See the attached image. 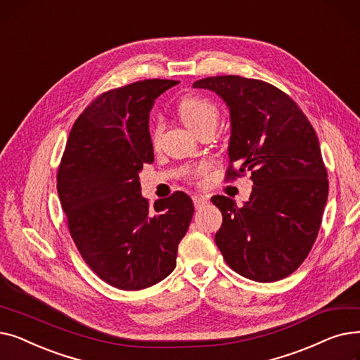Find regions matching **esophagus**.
<instances>
[{
	"label": "esophagus",
	"instance_id": "1",
	"mask_svg": "<svg viewBox=\"0 0 360 360\" xmlns=\"http://www.w3.org/2000/svg\"><path fill=\"white\" fill-rule=\"evenodd\" d=\"M193 201H194L195 209H201L202 205H205L207 202H209V197L201 195V194H195V195L193 197Z\"/></svg>",
	"mask_w": 360,
	"mask_h": 360
}]
</instances>
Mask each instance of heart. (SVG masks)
Returning <instances> with one entry per match:
<instances>
[{
  "label": "heart",
  "mask_w": 360,
  "mask_h": 360,
  "mask_svg": "<svg viewBox=\"0 0 360 360\" xmlns=\"http://www.w3.org/2000/svg\"><path fill=\"white\" fill-rule=\"evenodd\" d=\"M178 113L182 122L191 129L194 134L205 129H216L219 121V112L217 108L204 98L198 96H185L178 105ZM163 131V122L156 120L150 127V134L153 143H158Z\"/></svg>",
  "instance_id": "heart-1"
}]
</instances>
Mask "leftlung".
Here are the masks:
<instances>
[{"label":"left lung","mask_w":360,"mask_h":360,"mask_svg":"<svg viewBox=\"0 0 360 360\" xmlns=\"http://www.w3.org/2000/svg\"><path fill=\"white\" fill-rule=\"evenodd\" d=\"M214 91L231 115L228 155L238 176L251 170L250 200L242 207L214 195L223 214L214 240L228 266L254 281L292 274L316 239L328 197L319 141L299 106L277 87L239 75L193 84Z\"/></svg>","instance_id":"obj_1"}]
</instances>
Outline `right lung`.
I'll list each match as a JSON object with an SVG mask.
<instances>
[{"instance_id": "add662e5", "label": "right lung", "mask_w": 360, "mask_h": 360, "mask_svg": "<svg viewBox=\"0 0 360 360\" xmlns=\"http://www.w3.org/2000/svg\"><path fill=\"white\" fill-rule=\"evenodd\" d=\"M175 84L143 80L101 94L74 122L56 175L75 247L94 273L121 290L150 288L175 270L194 214L182 191L150 210L139 176L155 160L150 110Z\"/></svg>"}]
</instances>
